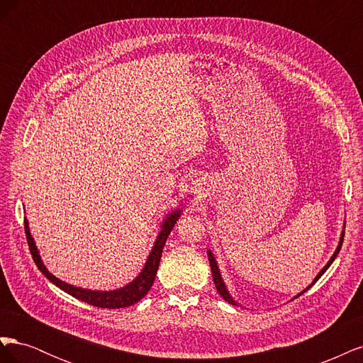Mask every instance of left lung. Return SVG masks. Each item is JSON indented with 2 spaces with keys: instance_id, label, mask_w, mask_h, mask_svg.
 I'll return each instance as SVG.
<instances>
[{
  "instance_id": "1",
  "label": "left lung",
  "mask_w": 363,
  "mask_h": 363,
  "mask_svg": "<svg viewBox=\"0 0 363 363\" xmlns=\"http://www.w3.org/2000/svg\"><path fill=\"white\" fill-rule=\"evenodd\" d=\"M344 235H345V232H344V230H342V233H340V239H339V244H337V247H336V251L333 252V256L330 257V260H328L327 262V265L320 271V274H318V276L315 277V280L312 281V284H315L316 281H318V279H320L321 276H323V274L328 269V267H330L332 265V263H333V260L336 259V256L339 255V251H340V247H342V242H344ZM207 257H208V263H211V269H212V277H213V283H215V286H216V291L219 292V295H221L223 296V298L225 300V301H228L230 304H238L235 300H233V296L232 295H230V292H228V289L225 288V283H224V280H223V277H221V272H219V268H218V263H216V260H215V257H213V252L211 251V250H208L207 251ZM312 284H309V286H307L303 292H306L307 289H309V288H312ZM301 292V294H303ZM301 294H298V295H296V296H300ZM296 296H295V298H296Z\"/></svg>"
}]
</instances>
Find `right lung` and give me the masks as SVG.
<instances>
[{"instance_id":"add662e5","label":"right lung","mask_w":363,"mask_h":363,"mask_svg":"<svg viewBox=\"0 0 363 363\" xmlns=\"http://www.w3.org/2000/svg\"><path fill=\"white\" fill-rule=\"evenodd\" d=\"M180 215H182V208H175L174 212L167 215V218L163 219V223L160 225V232L157 235L155 247H152L150 256L145 262V267L142 268V271L139 272V276L133 281H130L128 284H125L124 288L113 289V291H92V289L77 288V286H72V284H68L67 281H62L57 277H54L52 274L45 268V265H43V262L39 256V251H38V247L35 244V239L31 238V233H30L27 218L24 219V225H26L27 242H28V247H30V252L33 256V260H35L39 271L51 283L56 284V286H59L62 291H65L67 294L72 295L74 298L82 300V301L91 304V306L103 307V309H121V307H127V306H131V304L140 301L148 294V291L151 289L152 283H155V279H156L157 269H159V263H160L164 242H167V239L171 233V230L174 228L175 223L179 221Z\"/></svg>"}]
</instances>
